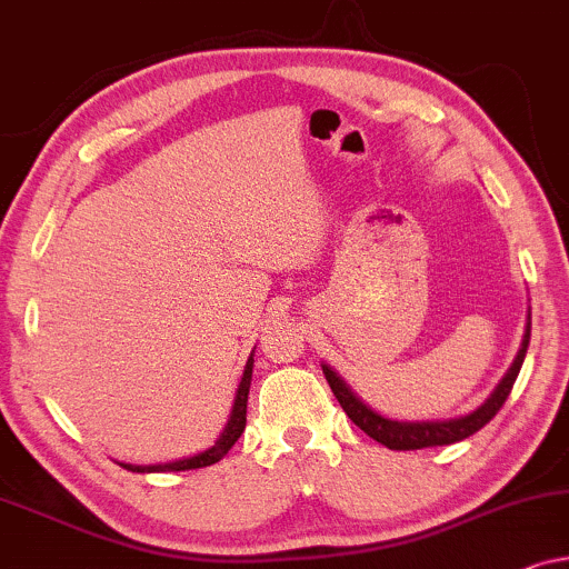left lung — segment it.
<instances>
[{
    "mask_svg": "<svg viewBox=\"0 0 569 569\" xmlns=\"http://www.w3.org/2000/svg\"><path fill=\"white\" fill-rule=\"evenodd\" d=\"M528 341H531V323L526 326V337H523V345H520L516 362H512L510 370L505 372V378L500 380V386L495 388V393L489 396L477 411H471V415L458 417V419H446V422H393V419L380 417L370 407H365V403L349 391V386L329 368V365H323V376L329 380L331 391L341 403V409L347 411V417L352 419L365 435H370L372 440H378L380 446L391 450H419V448H432V446H450V442H458L469 438L473 432H479L481 427H485L489 419L502 409V403L508 401V396L512 391V383H516L520 365L526 360Z\"/></svg>",
    "mask_w": 569,
    "mask_h": 569,
    "instance_id": "left-lung-1",
    "label": "left lung"
}]
</instances>
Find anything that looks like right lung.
Masks as SVG:
<instances>
[{"label": "right lung", "instance_id": "right-lung-1", "mask_svg": "<svg viewBox=\"0 0 569 569\" xmlns=\"http://www.w3.org/2000/svg\"><path fill=\"white\" fill-rule=\"evenodd\" d=\"M251 376H253V357H248L246 362V372L240 378L238 386V396H236V407H232L230 422L224 427V432L220 435V440L214 442L212 448L204 450V453H197L191 458H183V461H173V463H158V466H131V463H121L123 469L137 471V473H152V471H189V469H204V466H212L220 461V458L228 453V450L236 446V440L240 438V432L246 430V407H248V388H251Z\"/></svg>", "mask_w": 569, "mask_h": 569}]
</instances>
